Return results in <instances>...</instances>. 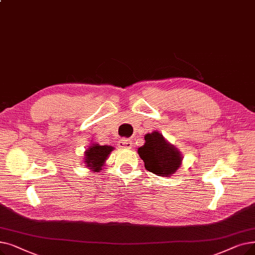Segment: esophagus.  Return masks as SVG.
I'll return each instance as SVG.
<instances>
[{
	"instance_id": "34e87169",
	"label": "esophagus",
	"mask_w": 255,
	"mask_h": 255,
	"mask_svg": "<svg viewBox=\"0 0 255 255\" xmlns=\"http://www.w3.org/2000/svg\"><path fill=\"white\" fill-rule=\"evenodd\" d=\"M119 147L121 148H127V149H130L132 147V140L130 138H122L120 141H119Z\"/></svg>"
}]
</instances>
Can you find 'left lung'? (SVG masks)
Segmentation results:
<instances>
[{
	"instance_id": "8db88e82",
	"label": "left lung",
	"mask_w": 255,
	"mask_h": 255,
	"mask_svg": "<svg viewBox=\"0 0 255 255\" xmlns=\"http://www.w3.org/2000/svg\"><path fill=\"white\" fill-rule=\"evenodd\" d=\"M145 145L138 148L139 157L149 172L158 176H170L180 167L181 156L159 132L154 131L145 136Z\"/></svg>"
}]
</instances>
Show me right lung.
I'll return each instance as SVG.
<instances>
[{
  "instance_id": "add662e5",
  "label": "right lung",
  "mask_w": 255,
  "mask_h": 255,
  "mask_svg": "<svg viewBox=\"0 0 255 255\" xmlns=\"http://www.w3.org/2000/svg\"><path fill=\"white\" fill-rule=\"evenodd\" d=\"M114 150L112 146H99L98 143L94 145L85 151V163L86 167L94 169L95 172L102 170V165L108 155Z\"/></svg>"
}]
</instances>
